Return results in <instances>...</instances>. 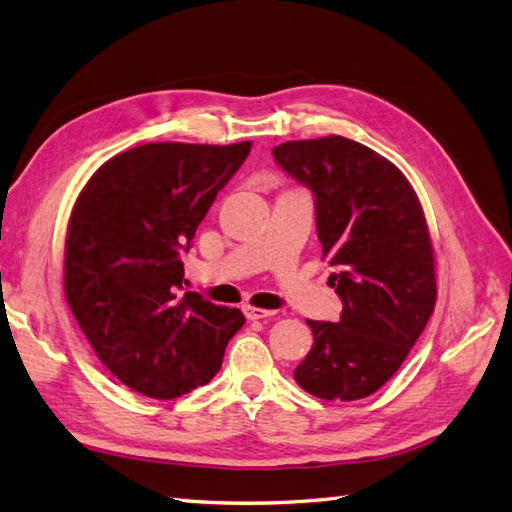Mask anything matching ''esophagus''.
I'll return each mask as SVG.
<instances>
[{"label":"esophagus","instance_id":"1","mask_svg":"<svg viewBox=\"0 0 512 512\" xmlns=\"http://www.w3.org/2000/svg\"><path fill=\"white\" fill-rule=\"evenodd\" d=\"M244 316L248 320H266V318L274 316V311L259 309V307H253V305H244Z\"/></svg>","mask_w":512,"mask_h":512}]
</instances>
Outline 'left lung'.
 <instances>
[{
  "label": "left lung",
  "instance_id": "left-lung-1",
  "mask_svg": "<svg viewBox=\"0 0 512 512\" xmlns=\"http://www.w3.org/2000/svg\"><path fill=\"white\" fill-rule=\"evenodd\" d=\"M274 160L316 196V225L339 322L307 320L313 348L296 383L322 400H359L400 370L435 309V251L422 203L387 157L344 136L292 140Z\"/></svg>",
  "mask_w": 512,
  "mask_h": 512
}]
</instances>
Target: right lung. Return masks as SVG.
<instances>
[{
    "instance_id": "add662e5",
    "label": "right lung",
    "mask_w": 512,
    "mask_h": 512,
    "mask_svg": "<svg viewBox=\"0 0 512 512\" xmlns=\"http://www.w3.org/2000/svg\"><path fill=\"white\" fill-rule=\"evenodd\" d=\"M251 142H149L110 157L77 196L64 240V296L123 385L173 400L212 381L240 309L183 290L181 251Z\"/></svg>"
}]
</instances>
